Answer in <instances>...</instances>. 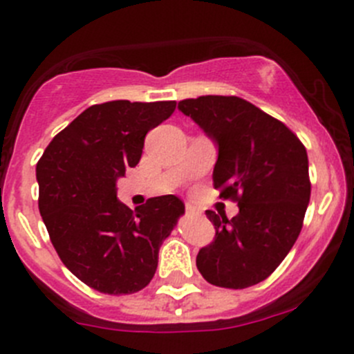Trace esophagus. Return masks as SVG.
<instances>
[{"instance_id": "1", "label": "esophagus", "mask_w": 354, "mask_h": 354, "mask_svg": "<svg viewBox=\"0 0 354 354\" xmlns=\"http://www.w3.org/2000/svg\"><path fill=\"white\" fill-rule=\"evenodd\" d=\"M187 214L188 216H198V209L197 207H194V205H190V204H187Z\"/></svg>"}]
</instances>
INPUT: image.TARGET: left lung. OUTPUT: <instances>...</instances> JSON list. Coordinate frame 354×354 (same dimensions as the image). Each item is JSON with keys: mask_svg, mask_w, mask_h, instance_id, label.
I'll return each instance as SVG.
<instances>
[{"mask_svg": "<svg viewBox=\"0 0 354 354\" xmlns=\"http://www.w3.org/2000/svg\"><path fill=\"white\" fill-rule=\"evenodd\" d=\"M178 109L218 147L214 188L239 202L232 219L205 211L216 236L198 250V272L226 289L256 286L275 272L303 228L311 194L306 149L283 122L239 97L188 98Z\"/></svg>", "mask_w": 354, "mask_h": 354, "instance_id": "8db88e82", "label": "left lung"}]
</instances>
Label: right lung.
Masks as SVG:
<instances>
[{
  "mask_svg": "<svg viewBox=\"0 0 354 354\" xmlns=\"http://www.w3.org/2000/svg\"><path fill=\"white\" fill-rule=\"evenodd\" d=\"M176 102L114 100L93 105L58 133L36 166L39 212L62 263L91 289L133 294L153 279L159 249L185 204L160 195L135 211L118 180L140 162L145 136Z\"/></svg>",
  "mask_w": 354,
  "mask_h": 354,
  "instance_id": "add662e5",
  "label": "right lung"
}]
</instances>
